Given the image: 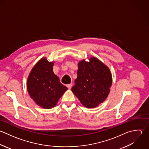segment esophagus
Wrapping results in <instances>:
<instances>
[{
	"mask_svg": "<svg viewBox=\"0 0 149 149\" xmlns=\"http://www.w3.org/2000/svg\"><path fill=\"white\" fill-rule=\"evenodd\" d=\"M72 83L67 85V87L68 89H71V88H72Z\"/></svg>",
	"mask_w": 149,
	"mask_h": 149,
	"instance_id": "obj_1",
	"label": "esophagus"
}]
</instances>
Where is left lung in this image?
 I'll list each match as a JSON object with an SVG mask.
<instances>
[{"label":"left lung","mask_w":149,"mask_h":149,"mask_svg":"<svg viewBox=\"0 0 149 149\" xmlns=\"http://www.w3.org/2000/svg\"><path fill=\"white\" fill-rule=\"evenodd\" d=\"M78 63L77 78L71 90L87 108H94L107 97L112 84L109 68L95 57Z\"/></svg>","instance_id":"1"}]
</instances>
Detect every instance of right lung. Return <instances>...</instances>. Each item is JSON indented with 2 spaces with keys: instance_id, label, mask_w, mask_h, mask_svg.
I'll return each instance as SVG.
<instances>
[{
  "instance_id": "add662e5",
  "label": "right lung",
  "mask_w": 149,
  "mask_h": 149,
  "mask_svg": "<svg viewBox=\"0 0 149 149\" xmlns=\"http://www.w3.org/2000/svg\"><path fill=\"white\" fill-rule=\"evenodd\" d=\"M53 64L45 58L41 59L33 67L27 80V89L31 97L45 109L54 107L68 89L54 74Z\"/></svg>"
}]
</instances>
